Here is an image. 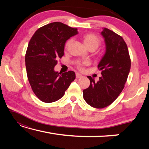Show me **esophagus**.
I'll use <instances>...</instances> for the list:
<instances>
[{"instance_id":"esophagus-1","label":"esophagus","mask_w":149,"mask_h":149,"mask_svg":"<svg viewBox=\"0 0 149 149\" xmlns=\"http://www.w3.org/2000/svg\"><path fill=\"white\" fill-rule=\"evenodd\" d=\"M75 76H76V78H77V79H79V78H81L83 77V75L81 74H79V73H77L76 75H75Z\"/></svg>"}]
</instances>
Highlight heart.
Masks as SVG:
<instances>
[{"label": "heart", "instance_id": "obj_1", "mask_svg": "<svg viewBox=\"0 0 149 149\" xmlns=\"http://www.w3.org/2000/svg\"><path fill=\"white\" fill-rule=\"evenodd\" d=\"M83 40H84V44L85 46L87 47L88 49H94L95 50L97 49L98 47L99 46L101 43V40L99 38L97 35L93 33H87L83 36ZM72 41V39H68L65 42V48L67 49L69 45L71 44ZM88 64L87 62H79L77 64V66L79 68V70L84 69V65H86Z\"/></svg>", "mask_w": 149, "mask_h": 149}]
</instances>
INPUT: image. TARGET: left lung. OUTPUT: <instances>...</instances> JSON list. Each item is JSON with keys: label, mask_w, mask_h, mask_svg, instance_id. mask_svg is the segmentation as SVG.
<instances>
[{"label": "left lung", "mask_w": 149, "mask_h": 149, "mask_svg": "<svg viewBox=\"0 0 149 149\" xmlns=\"http://www.w3.org/2000/svg\"><path fill=\"white\" fill-rule=\"evenodd\" d=\"M100 34L106 45L105 54L98 65L102 76L97 82L88 76L90 85L83 91L84 100L96 108L107 107L117 99L124 88L131 68L129 51L122 37L107 28L103 29Z\"/></svg>", "instance_id": "8db88e82"}]
</instances>
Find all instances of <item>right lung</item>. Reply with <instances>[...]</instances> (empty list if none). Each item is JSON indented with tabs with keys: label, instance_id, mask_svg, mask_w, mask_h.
Segmentation results:
<instances>
[{
	"label": "right lung",
	"instance_id": "right-lung-1",
	"mask_svg": "<svg viewBox=\"0 0 149 149\" xmlns=\"http://www.w3.org/2000/svg\"><path fill=\"white\" fill-rule=\"evenodd\" d=\"M77 33V28L53 22L40 27L30 39L25 58L27 78L41 101L50 103L61 99L75 79L74 72L60 75L54 66L64 56L65 42Z\"/></svg>",
	"mask_w": 149,
	"mask_h": 149
}]
</instances>
